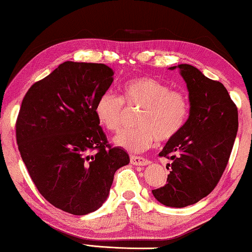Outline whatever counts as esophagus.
<instances>
[{"label": "esophagus", "instance_id": "1", "mask_svg": "<svg viewBox=\"0 0 252 252\" xmlns=\"http://www.w3.org/2000/svg\"><path fill=\"white\" fill-rule=\"evenodd\" d=\"M130 163L133 165H139V166H143V165L149 164V160L146 159V158L140 157V156H130Z\"/></svg>", "mask_w": 252, "mask_h": 252}]
</instances>
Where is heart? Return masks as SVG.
Segmentation results:
<instances>
[{
    "label": "heart",
    "instance_id": "b5f03b06",
    "mask_svg": "<svg viewBox=\"0 0 252 252\" xmlns=\"http://www.w3.org/2000/svg\"><path fill=\"white\" fill-rule=\"evenodd\" d=\"M120 97L105 93L97 99L95 115L98 123L109 132H118L127 109L140 106L134 123L115 137L117 146L129 151H142L155 141H167L182 129L189 115L187 96L170 89L164 82L151 77H136L124 82Z\"/></svg>",
    "mask_w": 252,
    "mask_h": 252
}]
</instances>
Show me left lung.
Wrapping results in <instances>:
<instances>
[{
    "label": "left lung",
    "mask_w": 252,
    "mask_h": 252,
    "mask_svg": "<svg viewBox=\"0 0 252 252\" xmlns=\"http://www.w3.org/2000/svg\"><path fill=\"white\" fill-rule=\"evenodd\" d=\"M170 68H180L190 111L182 129L159 153V157L171 160L166 166L170 174L167 184L153 194L161 204L185 208L201 201L218 185L228 164L239 119L235 103L221 82L188 64Z\"/></svg>",
    "instance_id": "8db88e82"
}]
</instances>
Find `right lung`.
Wrapping results in <instances>:
<instances>
[{
    "label": "right lung",
    "mask_w": 252,
    "mask_h": 252,
    "mask_svg": "<svg viewBox=\"0 0 252 252\" xmlns=\"http://www.w3.org/2000/svg\"><path fill=\"white\" fill-rule=\"evenodd\" d=\"M112 75L105 64L65 62L32 85L17 117L16 139L31 179L51 205L71 215L101 208L115 172L129 163L95 115Z\"/></svg>",
    "instance_id": "1"
}]
</instances>
